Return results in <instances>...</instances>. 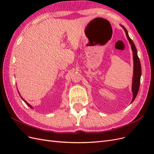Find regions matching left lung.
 <instances>
[{"instance_id":"8db88e82","label":"left lung","mask_w":154,"mask_h":154,"mask_svg":"<svg viewBox=\"0 0 154 154\" xmlns=\"http://www.w3.org/2000/svg\"><path fill=\"white\" fill-rule=\"evenodd\" d=\"M122 27L125 30L126 32V35H127V38L129 41V42L131 45L132 50L133 52V60H134V75L132 78V91L133 94V97L131 103L134 101L135 98H136L137 94L139 91V85H140V80H141V63L139 61V57L137 56V52L136 46H135L134 43L132 39L130 38L127 30L126 29L125 27L123 26H122Z\"/></svg>"}]
</instances>
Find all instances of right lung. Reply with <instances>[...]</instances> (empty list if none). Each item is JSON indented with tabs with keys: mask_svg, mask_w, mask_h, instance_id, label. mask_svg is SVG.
Wrapping results in <instances>:
<instances>
[{
	"mask_svg": "<svg viewBox=\"0 0 154 154\" xmlns=\"http://www.w3.org/2000/svg\"><path fill=\"white\" fill-rule=\"evenodd\" d=\"M22 100H24V101H25V103H26V104H27V105H28V106H29V107H31V108H32V106H31V105H30L29 104H28V103H27V102H26V101H25V100H24V99H23V98H22Z\"/></svg>",
	"mask_w": 154,
	"mask_h": 154,
	"instance_id": "1",
	"label": "right lung"
}]
</instances>
